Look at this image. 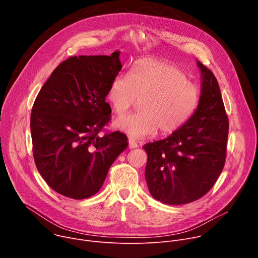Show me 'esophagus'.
Segmentation results:
<instances>
[{
    "instance_id": "34e87169",
    "label": "esophagus",
    "mask_w": 258,
    "mask_h": 258,
    "mask_svg": "<svg viewBox=\"0 0 258 258\" xmlns=\"http://www.w3.org/2000/svg\"><path fill=\"white\" fill-rule=\"evenodd\" d=\"M138 143L136 142V141H134V140H128V148L130 149H136V148H138Z\"/></svg>"
}]
</instances>
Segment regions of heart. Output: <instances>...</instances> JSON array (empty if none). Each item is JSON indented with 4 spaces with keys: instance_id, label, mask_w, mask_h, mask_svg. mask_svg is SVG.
Wrapping results in <instances>:
<instances>
[{
    "instance_id": "b5f03b06",
    "label": "heart",
    "mask_w": 258,
    "mask_h": 258,
    "mask_svg": "<svg viewBox=\"0 0 258 258\" xmlns=\"http://www.w3.org/2000/svg\"><path fill=\"white\" fill-rule=\"evenodd\" d=\"M137 99L140 112L117 118L114 126L134 139H144L158 128L168 135L187 123L197 109L200 91L178 66L147 58L134 65L130 77L116 76L107 93L118 115L125 114Z\"/></svg>"
}]
</instances>
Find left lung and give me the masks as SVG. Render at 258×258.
I'll list each match as a JSON object with an SVG mask.
<instances>
[{
	"label": "left lung",
	"instance_id": "left-lung-1",
	"mask_svg": "<svg viewBox=\"0 0 258 258\" xmlns=\"http://www.w3.org/2000/svg\"><path fill=\"white\" fill-rule=\"evenodd\" d=\"M199 104L192 117L167 138L144 145L145 178L150 194L168 205L191 203L215 183L226 161L229 120L218 83L197 60Z\"/></svg>",
	"mask_w": 258,
	"mask_h": 258
}]
</instances>
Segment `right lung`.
Masks as SVG:
<instances>
[{
	"instance_id": "1",
	"label": "right lung",
	"mask_w": 258,
	"mask_h": 258,
	"mask_svg": "<svg viewBox=\"0 0 258 258\" xmlns=\"http://www.w3.org/2000/svg\"><path fill=\"white\" fill-rule=\"evenodd\" d=\"M120 51L111 56H75L52 72L35 98L30 116L34 162L57 193L89 198L128 145L120 132L99 136L109 121L108 89L122 68Z\"/></svg>"
}]
</instances>
